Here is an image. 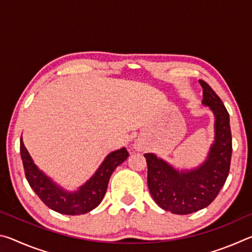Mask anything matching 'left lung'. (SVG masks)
Returning <instances> with one entry per match:
<instances>
[{"label":"left lung","instance_id":"1","mask_svg":"<svg viewBox=\"0 0 252 252\" xmlns=\"http://www.w3.org/2000/svg\"><path fill=\"white\" fill-rule=\"evenodd\" d=\"M202 103L215 114V142L207 160L192 170L178 171L153 153H146L148 187L160 208L176 215H188L208 207L227 180L231 163L232 138L229 113L210 85L199 80Z\"/></svg>","mask_w":252,"mask_h":252}]
</instances>
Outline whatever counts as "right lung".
<instances>
[{"instance_id":"add662e5","label":"right lung","mask_w":252,"mask_h":252,"mask_svg":"<svg viewBox=\"0 0 252 252\" xmlns=\"http://www.w3.org/2000/svg\"><path fill=\"white\" fill-rule=\"evenodd\" d=\"M21 158H22L24 172L30 187L37 194L45 206L59 213L67 216L83 215L99 206L103 199L110 177L118 165L126 160L129 152L126 148L111 152L102 162L90 180L79 188L78 191L69 192L54 183L49 177L40 171L34 164L31 156L21 138Z\"/></svg>"}]
</instances>
